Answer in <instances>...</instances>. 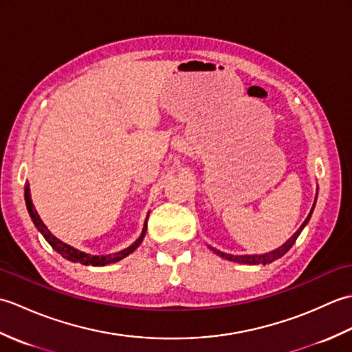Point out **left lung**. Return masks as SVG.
Instances as JSON below:
<instances>
[{
  "mask_svg": "<svg viewBox=\"0 0 352 352\" xmlns=\"http://www.w3.org/2000/svg\"><path fill=\"white\" fill-rule=\"evenodd\" d=\"M316 199H318V188H316L315 203H313V207H311V210H310L309 216H307V218H305V221L302 222V226L295 231V234L292 236L286 243H283V245L280 246V248H276V250H274V251H269V252H265V254H243V256H233V254L222 252V251H219V250L212 248L210 245H208V248H210L213 252L218 254L219 257L226 258V260H230V261H236V263H242V265H269V263H272V261H275L276 258L283 257L284 254H286V252L292 248V245L295 243V241L298 239V236L301 234V231L304 230V227L307 226L309 221H310V218H311V213H313V210H315Z\"/></svg>",
  "mask_w": 352,
  "mask_h": 352,
  "instance_id": "1",
  "label": "left lung"
}]
</instances>
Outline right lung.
Listing matches in <instances>:
<instances>
[{
  "instance_id": "obj_1",
  "label": "right lung",
  "mask_w": 352,
  "mask_h": 352,
  "mask_svg": "<svg viewBox=\"0 0 352 352\" xmlns=\"http://www.w3.org/2000/svg\"><path fill=\"white\" fill-rule=\"evenodd\" d=\"M24 197H25V206H27L28 214H30V218H32L34 227L41 231V234L45 237V241H47L52 246V250H56L58 254H60V256H63L66 260L74 261V263L92 265V266H106L109 263H116V261L122 260L124 257L129 256V254H131L134 250H138V246L142 243V241H144L145 233H146V222H148L149 213L146 214V219H145V223H144V228H142L140 236L130 246H126L125 250L115 252V254H102V256H94V254L83 252V251H80L77 248H74V246H71L68 243L62 242L60 239H57L54 234L51 233V231L47 228V226H45V223L42 222L41 216L37 214V212H36V208L33 206V201H32V195H30V184L28 183L25 184Z\"/></svg>"
}]
</instances>
